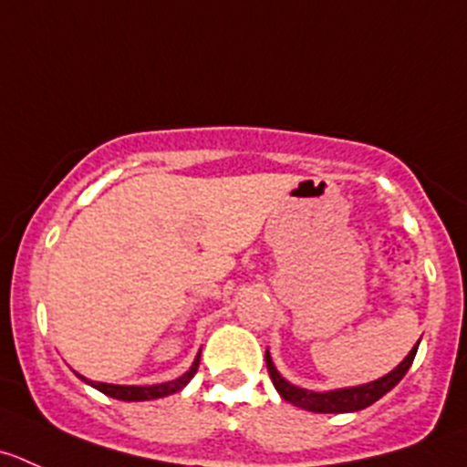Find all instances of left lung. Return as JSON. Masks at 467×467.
I'll use <instances>...</instances> for the list:
<instances>
[{"label": "left lung", "instance_id": "left-lung-1", "mask_svg": "<svg viewBox=\"0 0 467 467\" xmlns=\"http://www.w3.org/2000/svg\"><path fill=\"white\" fill-rule=\"evenodd\" d=\"M415 354H418V347L410 348V354L406 356V358L401 360L390 374L377 379V381L363 383V386H356V388H337V390H328V392L306 390V388H298L294 386V383L285 381V379L280 377L278 369L274 368L269 348H266L265 360H266V369H269V377L271 381H274L275 390H278V395L283 397L285 401H289V404L298 406V409L312 410V413H356V410L368 409V406H372L374 401L381 400L383 395H388V392H390L392 388L406 377L409 368L413 365Z\"/></svg>", "mask_w": 467, "mask_h": 467}]
</instances>
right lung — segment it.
Masks as SVG:
<instances>
[{
	"mask_svg": "<svg viewBox=\"0 0 467 467\" xmlns=\"http://www.w3.org/2000/svg\"><path fill=\"white\" fill-rule=\"evenodd\" d=\"M198 365H201V354L196 356V360L192 363V368L182 374L180 379L175 381H166V383H157V386H113V383H99V381H88L84 379L81 374L77 377L81 381H86L88 386H93L95 390L104 392L107 397H113V400H120V401H148V400H160V397H169L173 392L182 390L189 381L193 379V374L198 372Z\"/></svg>",
	"mask_w": 467,
	"mask_h": 467,
	"instance_id": "obj_1",
	"label": "right lung"
}]
</instances>
